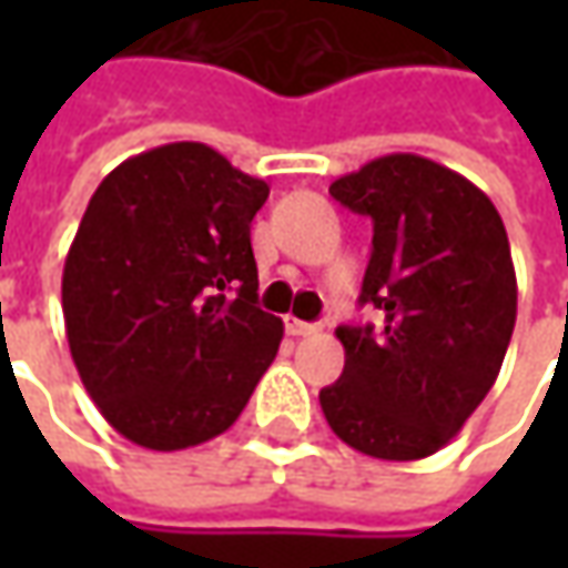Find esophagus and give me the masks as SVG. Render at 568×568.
<instances>
[{"mask_svg": "<svg viewBox=\"0 0 568 568\" xmlns=\"http://www.w3.org/2000/svg\"><path fill=\"white\" fill-rule=\"evenodd\" d=\"M287 332L294 338H313L322 332V325H313V322H300V318H287Z\"/></svg>", "mask_w": 568, "mask_h": 568, "instance_id": "1", "label": "esophagus"}]
</instances>
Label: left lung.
Listing matches in <instances>:
<instances>
[{
    "label": "left lung",
    "mask_w": 568,
    "mask_h": 568,
    "mask_svg": "<svg viewBox=\"0 0 568 568\" xmlns=\"http://www.w3.org/2000/svg\"><path fill=\"white\" fill-rule=\"evenodd\" d=\"M373 217L361 303L382 328L341 325L344 373L318 392L341 443L417 462L487 398L518 310L509 236L487 192L420 154H385L328 189Z\"/></svg>",
    "instance_id": "obj_1"
}]
</instances>
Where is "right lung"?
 Returning <instances> with one entry per match:
<instances>
[{
    "mask_svg": "<svg viewBox=\"0 0 568 568\" xmlns=\"http://www.w3.org/2000/svg\"><path fill=\"white\" fill-rule=\"evenodd\" d=\"M268 183L202 142L103 176L62 268V316L91 402L129 443L202 446L236 424L284 338L255 306L250 243Z\"/></svg>",
    "mask_w": 568,
    "mask_h": 568,
    "instance_id": "obj_1",
    "label": "right lung"
}]
</instances>
